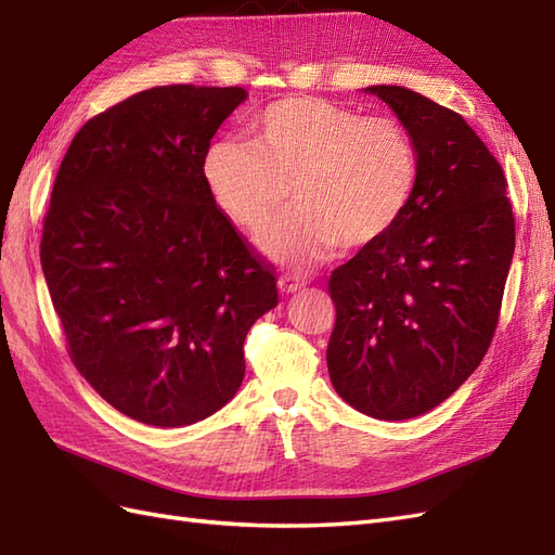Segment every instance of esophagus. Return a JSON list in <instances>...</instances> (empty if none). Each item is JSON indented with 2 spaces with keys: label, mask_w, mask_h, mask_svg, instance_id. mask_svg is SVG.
Segmentation results:
<instances>
[{
  "label": "esophagus",
  "mask_w": 555,
  "mask_h": 555,
  "mask_svg": "<svg viewBox=\"0 0 555 555\" xmlns=\"http://www.w3.org/2000/svg\"><path fill=\"white\" fill-rule=\"evenodd\" d=\"M305 286H307V283H305L300 276H291V274H286V276H281V279H279V291H281L283 295L297 293V291H302Z\"/></svg>",
  "instance_id": "esophagus-1"
}]
</instances>
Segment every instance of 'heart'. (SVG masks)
Here are the masks:
<instances>
[{
  "mask_svg": "<svg viewBox=\"0 0 555 555\" xmlns=\"http://www.w3.org/2000/svg\"><path fill=\"white\" fill-rule=\"evenodd\" d=\"M204 178L220 210L260 232L286 206L260 246L267 258L307 269L339 246L359 253L403 220L420 184V150L399 119L363 117L325 98L291 95L248 124V145L216 142Z\"/></svg>",
  "mask_w": 555,
  "mask_h": 555,
  "instance_id": "obj_1",
  "label": "heart"
}]
</instances>
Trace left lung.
Here are the masks:
<instances>
[{"mask_svg":"<svg viewBox=\"0 0 555 555\" xmlns=\"http://www.w3.org/2000/svg\"><path fill=\"white\" fill-rule=\"evenodd\" d=\"M413 133L420 184L396 230L333 269L335 391L375 420L429 413L486 357L516 248L506 178L462 115L403 87H367Z\"/></svg>","mask_w":555,"mask_h":555,"instance_id":"8db88e82","label":"left lung"}]
</instances>
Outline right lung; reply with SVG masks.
<instances>
[{"instance_id":"right-lung-1","label":"right lung","mask_w":555,"mask_h":555,"mask_svg":"<svg viewBox=\"0 0 555 555\" xmlns=\"http://www.w3.org/2000/svg\"><path fill=\"white\" fill-rule=\"evenodd\" d=\"M241 87H154L81 126L39 258L67 353L126 417L206 420L234 399L276 276L212 198L204 156Z\"/></svg>"}]
</instances>
